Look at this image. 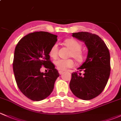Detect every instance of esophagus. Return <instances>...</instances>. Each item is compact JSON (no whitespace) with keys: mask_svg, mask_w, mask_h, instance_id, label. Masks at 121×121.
I'll use <instances>...</instances> for the list:
<instances>
[{"mask_svg":"<svg viewBox=\"0 0 121 121\" xmlns=\"http://www.w3.org/2000/svg\"><path fill=\"white\" fill-rule=\"evenodd\" d=\"M58 72H59L60 75H61L62 73H63V71H58Z\"/></svg>","mask_w":121,"mask_h":121,"instance_id":"esophagus-1","label":"esophagus"}]
</instances>
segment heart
I'll list each match as a JSON object with an SVG mask.
<instances>
[{
	"label": "heart",
	"instance_id": "1",
	"mask_svg": "<svg viewBox=\"0 0 121 121\" xmlns=\"http://www.w3.org/2000/svg\"><path fill=\"white\" fill-rule=\"evenodd\" d=\"M64 44L67 48L71 50L69 57H72L78 63H81L83 60V54L81 52L82 45L74 39H67L64 41ZM58 54V46L54 44L52 46L50 51L49 55L53 58H56ZM54 65L59 70H65L68 68H72L75 65L73 61L71 59L63 60L58 59L54 61Z\"/></svg>",
	"mask_w": 121,
	"mask_h": 121
}]
</instances>
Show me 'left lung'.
I'll use <instances>...</instances> for the list:
<instances>
[{
    "label": "left lung",
    "instance_id": "left-lung-1",
    "mask_svg": "<svg viewBox=\"0 0 121 121\" xmlns=\"http://www.w3.org/2000/svg\"><path fill=\"white\" fill-rule=\"evenodd\" d=\"M73 37L83 42L88 52L86 61L79 71L72 73L69 87L79 99L89 100L99 96L105 88L110 75V55L108 49L102 39L95 34L86 32L72 33Z\"/></svg>",
    "mask_w": 121,
    "mask_h": 121
}]
</instances>
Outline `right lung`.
<instances>
[{"label": "right lung", "mask_w": 121, "mask_h": 121, "mask_svg": "<svg viewBox=\"0 0 121 121\" xmlns=\"http://www.w3.org/2000/svg\"><path fill=\"white\" fill-rule=\"evenodd\" d=\"M57 38L48 32H35L22 38L16 47L13 67L16 83L20 91L33 101L48 97L60 75L49 56ZM43 65L49 69L48 73L40 72Z\"/></svg>", "instance_id": "add662e5"}]
</instances>
